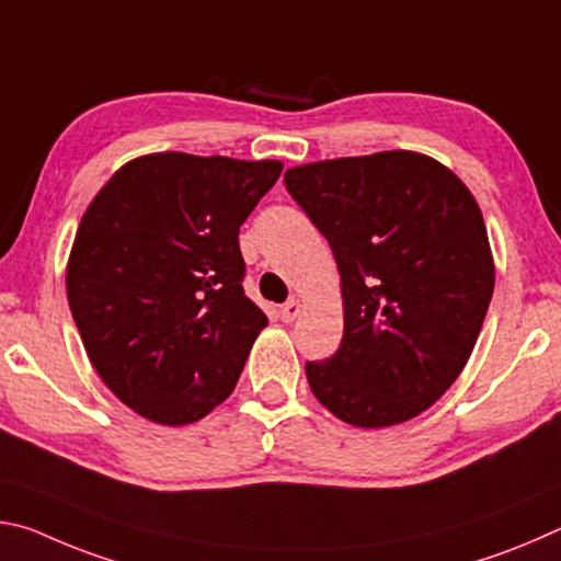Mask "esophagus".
<instances>
[{"instance_id": "1", "label": "esophagus", "mask_w": 561, "mask_h": 561, "mask_svg": "<svg viewBox=\"0 0 561 561\" xmlns=\"http://www.w3.org/2000/svg\"><path fill=\"white\" fill-rule=\"evenodd\" d=\"M299 314H301V301H299V299H291V301H287V304H284V307L279 309V317H282L284 324H291V321L297 319Z\"/></svg>"}]
</instances>
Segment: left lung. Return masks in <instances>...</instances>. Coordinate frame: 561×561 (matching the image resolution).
I'll return each mask as SVG.
<instances>
[{"instance_id":"8db88e82","label":"left lung","mask_w":561,"mask_h":561,"mask_svg":"<svg viewBox=\"0 0 561 561\" xmlns=\"http://www.w3.org/2000/svg\"><path fill=\"white\" fill-rule=\"evenodd\" d=\"M284 183L329 240L344 301L339 351L307 364L311 393L354 428L421 415L462 374L495 289L478 201L415 150L317 160Z\"/></svg>"}]
</instances>
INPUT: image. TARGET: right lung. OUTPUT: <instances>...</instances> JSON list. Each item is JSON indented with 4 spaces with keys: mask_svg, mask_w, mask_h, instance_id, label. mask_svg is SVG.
<instances>
[{
    "mask_svg": "<svg viewBox=\"0 0 561 561\" xmlns=\"http://www.w3.org/2000/svg\"><path fill=\"white\" fill-rule=\"evenodd\" d=\"M282 160L148 153L93 197L66 297L101 381L158 425L201 421L234 391L267 327L242 289L240 225Z\"/></svg>",
    "mask_w": 561,
    "mask_h": 561,
    "instance_id": "obj_1",
    "label": "right lung"
}]
</instances>
